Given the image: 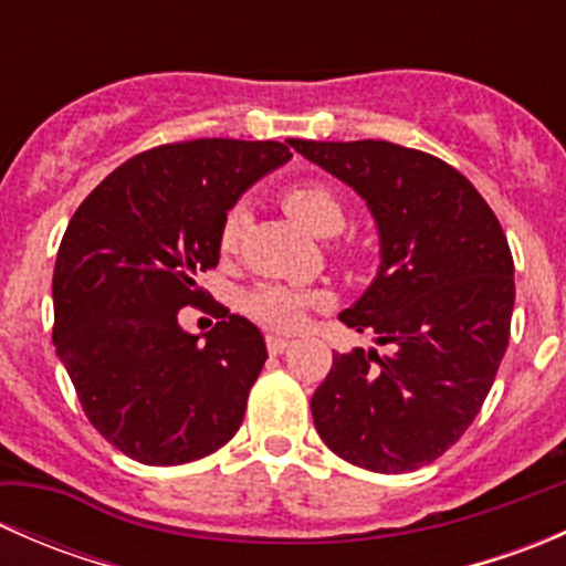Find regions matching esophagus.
<instances>
[{
    "label": "esophagus",
    "instance_id": "34e87169",
    "mask_svg": "<svg viewBox=\"0 0 566 566\" xmlns=\"http://www.w3.org/2000/svg\"><path fill=\"white\" fill-rule=\"evenodd\" d=\"M268 350L273 353V356H276V353H284L290 347V339H284V336H279V334H268Z\"/></svg>",
    "mask_w": 566,
    "mask_h": 566
}]
</instances>
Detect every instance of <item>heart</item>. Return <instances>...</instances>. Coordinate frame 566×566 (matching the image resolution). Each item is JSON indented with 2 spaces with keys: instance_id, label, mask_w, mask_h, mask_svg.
Here are the masks:
<instances>
[{
  "instance_id": "b5f03b06",
  "label": "heart",
  "mask_w": 566,
  "mask_h": 566,
  "mask_svg": "<svg viewBox=\"0 0 566 566\" xmlns=\"http://www.w3.org/2000/svg\"><path fill=\"white\" fill-rule=\"evenodd\" d=\"M284 210L298 221L304 230L315 235H336L345 224V202L334 188L325 182H295L282 197ZM243 210L235 208L227 213L221 227V247L232 249L241 232ZM325 304L319 290L290 287V284H260L247 295V312L256 323L279 331H295L306 319V312Z\"/></svg>"
}]
</instances>
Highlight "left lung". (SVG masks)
Wrapping results in <instances>:
<instances>
[{"label": "left lung", "instance_id": "8db88e82", "mask_svg": "<svg viewBox=\"0 0 566 566\" xmlns=\"http://www.w3.org/2000/svg\"><path fill=\"white\" fill-rule=\"evenodd\" d=\"M290 145L367 202L378 271L347 328L375 331L389 356L336 353L312 397L325 447L375 473L441 458L468 430L510 345L515 265L499 219L458 169L391 142Z\"/></svg>", "mask_w": 566, "mask_h": 566}]
</instances>
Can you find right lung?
Wrapping results in <instances>:
<instances>
[{
	"instance_id": "1",
	"label": "right lung",
	"mask_w": 566,
	"mask_h": 566,
	"mask_svg": "<svg viewBox=\"0 0 566 566\" xmlns=\"http://www.w3.org/2000/svg\"><path fill=\"white\" fill-rule=\"evenodd\" d=\"M293 158L282 142L197 139L139 153L78 205L56 251L54 347L84 413L145 465L208 458L241 427L265 336L247 317L186 334L227 210Z\"/></svg>"
}]
</instances>
